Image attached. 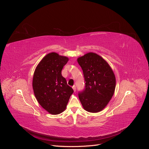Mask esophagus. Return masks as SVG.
<instances>
[{"label":"esophagus","mask_w":149,"mask_h":149,"mask_svg":"<svg viewBox=\"0 0 149 149\" xmlns=\"http://www.w3.org/2000/svg\"><path fill=\"white\" fill-rule=\"evenodd\" d=\"M72 88H73V90H74V91L75 92V91H76V86H75V85L73 86V87H72Z\"/></svg>","instance_id":"34e87169"}]
</instances>
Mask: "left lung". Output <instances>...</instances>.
Here are the masks:
<instances>
[{
    "mask_svg": "<svg viewBox=\"0 0 149 149\" xmlns=\"http://www.w3.org/2000/svg\"><path fill=\"white\" fill-rule=\"evenodd\" d=\"M78 62L81 67L85 86L78 93L84 109L90 112L102 111L113 96L116 78L112 69L102 57L88 53L79 57Z\"/></svg>",
    "mask_w": 149,
    "mask_h": 149,
    "instance_id": "8db88e82",
    "label": "left lung"
}]
</instances>
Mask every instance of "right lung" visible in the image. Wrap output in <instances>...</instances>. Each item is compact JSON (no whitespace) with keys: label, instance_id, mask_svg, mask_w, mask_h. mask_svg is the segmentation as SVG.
<instances>
[{"label":"right lung","instance_id":"add662e5","mask_svg":"<svg viewBox=\"0 0 149 149\" xmlns=\"http://www.w3.org/2000/svg\"><path fill=\"white\" fill-rule=\"evenodd\" d=\"M68 58L50 53L39 63L33 78L35 96L43 109L52 114H58L65 109L74 91L67 84L61 70Z\"/></svg>","mask_w":149,"mask_h":149}]
</instances>
